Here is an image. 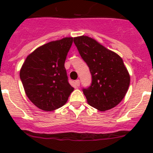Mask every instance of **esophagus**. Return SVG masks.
Segmentation results:
<instances>
[{"label":"esophagus","instance_id":"34e87169","mask_svg":"<svg viewBox=\"0 0 153 153\" xmlns=\"http://www.w3.org/2000/svg\"><path fill=\"white\" fill-rule=\"evenodd\" d=\"M79 83H80V82H79V79H76V80H75V86H76V87H79Z\"/></svg>","mask_w":153,"mask_h":153}]
</instances>
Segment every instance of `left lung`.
Segmentation results:
<instances>
[{
	"label": "left lung",
	"mask_w": 153,
	"mask_h": 153,
	"mask_svg": "<svg viewBox=\"0 0 153 153\" xmlns=\"http://www.w3.org/2000/svg\"><path fill=\"white\" fill-rule=\"evenodd\" d=\"M74 42L92 76L91 85L83 89L87 102L100 111L115 107L124 98L130 83L123 59L87 36L74 37Z\"/></svg>",
	"instance_id": "obj_1"
}]
</instances>
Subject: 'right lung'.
Wrapping results in <instances>:
<instances>
[{
  "instance_id": "add662e5",
  "label": "right lung",
  "mask_w": 153,
  "mask_h": 153,
  "mask_svg": "<svg viewBox=\"0 0 153 153\" xmlns=\"http://www.w3.org/2000/svg\"><path fill=\"white\" fill-rule=\"evenodd\" d=\"M72 44V37L47 43L28 55L21 67L20 77L25 93L42 110L63 106L74 91L64 67Z\"/></svg>"
}]
</instances>
